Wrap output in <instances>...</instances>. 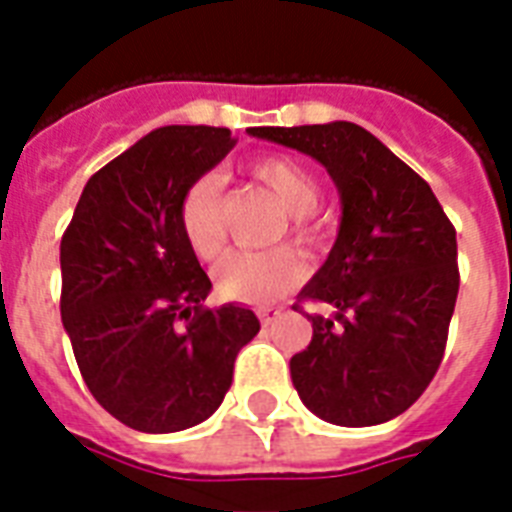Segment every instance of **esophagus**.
Segmentation results:
<instances>
[{"label": "esophagus", "mask_w": 512, "mask_h": 512, "mask_svg": "<svg viewBox=\"0 0 512 512\" xmlns=\"http://www.w3.org/2000/svg\"><path fill=\"white\" fill-rule=\"evenodd\" d=\"M257 316H260V324H263V327H271L273 321L279 319L281 313L273 311V308H260V311H257Z\"/></svg>", "instance_id": "obj_1"}]
</instances>
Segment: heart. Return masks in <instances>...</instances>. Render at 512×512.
I'll use <instances>...</instances> for the list:
<instances>
[{
	"mask_svg": "<svg viewBox=\"0 0 512 512\" xmlns=\"http://www.w3.org/2000/svg\"><path fill=\"white\" fill-rule=\"evenodd\" d=\"M249 175L279 199L292 220L297 244L313 247L319 233L305 215L319 204V183L311 172L284 156H260L249 164ZM180 228L199 260H215L223 249V183L217 175H201L188 185L180 201ZM305 276L303 263L287 249L271 252H228L212 271L215 292L231 303L263 305L295 289Z\"/></svg>",
	"mask_w": 512,
	"mask_h": 512,
	"instance_id": "b5f03b06",
	"label": "heart"
}]
</instances>
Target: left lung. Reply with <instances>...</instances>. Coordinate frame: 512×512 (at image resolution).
I'll use <instances>...</instances> for the list:
<instances>
[{
  "instance_id": "8db88e82",
  "label": "left lung",
  "mask_w": 512,
  "mask_h": 512,
  "mask_svg": "<svg viewBox=\"0 0 512 512\" xmlns=\"http://www.w3.org/2000/svg\"><path fill=\"white\" fill-rule=\"evenodd\" d=\"M249 135L308 154L340 191L335 247L300 292L335 316H308L311 345L289 361L297 393L342 428L393 420L425 393L444 358L460 289L454 225L430 185L358 124Z\"/></svg>"
}]
</instances>
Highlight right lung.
Here are the masks:
<instances>
[{
    "label": "right lung",
    "mask_w": 512,
    "mask_h": 512,
    "mask_svg": "<svg viewBox=\"0 0 512 512\" xmlns=\"http://www.w3.org/2000/svg\"><path fill=\"white\" fill-rule=\"evenodd\" d=\"M236 146L225 127H159L87 180L60 241V316L87 388L140 433L193 428L223 404L260 332L244 305L204 308L212 281L180 201Z\"/></svg>",
    "instance_id": "1"
}]
</instances>
